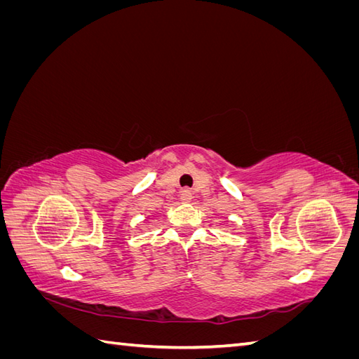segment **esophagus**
I'll return each mask as SVG.
<instances>
[{"mask_svg":"<svg viewBox=\"0 0 359 359\" xmlns=\"http://www.w3.org/2000/svg\"><path fill=\"white\" fill-rule=\"evenodd\" d=\"M180 198H181V201H182L184 203H189V202L193 199V194H191V191H190L189 189H184V190H181V193H180Z\"/></svg>","mask_w":359,"mask_h":359,"instance_id":"esophagus-1","label":"esophagus"}]
</instances>
